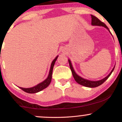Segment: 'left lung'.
<instances>
[{
	"mask_svg": "<svg viewBox=\"0 0 122 122\" xmlns=\"http://www.w3.org/2000/svg\"><path fill=\"white\" fill-rule=\"evenodd\" d=\"M91 18H92V25H93V26H103V27H106V29H107L108 30H109V29L108 28V27L106 26L105 23L102 22L101 20H99V19L97 17H96L95 16H93V15H91ZM69 61V66H70V68H71V71H72V75L73 76L74 79H75V81H76L77 83H79V84L83 85V86H86V87H90V88H95V87H97V86H99L101 84L104 82L105 81L107 80L109 77L110 76V75H111L112 72H113L114 71L115 66L113 68V69L112 70V71L111 72V73L109 74L107 76V77L104 78L103 79L101 80H99V81H89L88 80H85L82 79V78L80 77L79 76H78L76 73L75 71L73 70V68L72 64H71V61L69 60H68Z\"/></svg>",
	"mask_w": 122,
	"mask_h": 122,
	"instance_id": "1",
	"label": "left lung"
}]
</instances>
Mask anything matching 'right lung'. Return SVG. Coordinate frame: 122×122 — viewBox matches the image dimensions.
<instances>
[{
    "mask_svg": "<svg viewBox=\"0 0 122 122\" xmlns=\"http://www.w3.org/2000/svg\"><path fill=\"white\" fill-rule=\"evenodd\" d=\"M57 57H58V56H57L56 57L55 59L53 60V62H51V67H50V69L49 71V74L48 77H47V78L45 80L43 81L41 83L39 84L36 85V86H34V87L29 88H22V87H19V88H20L21 89H22L23 91L27 92V93H37V92H40V91H41L43 90V89H45V88L47 87V86H48V85L50 84V82H51L53 66H54V64H55V62H56V61Z\"/></svg>",
    "mask_w": 122,
    "mask_h": 122,
    "instance_id": "1",
    "label": "right lung"
}]
</instances>
